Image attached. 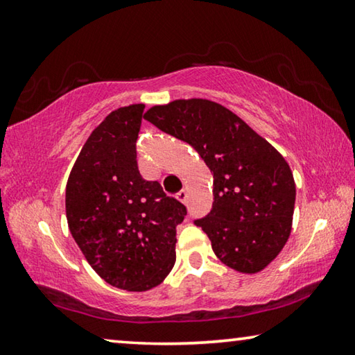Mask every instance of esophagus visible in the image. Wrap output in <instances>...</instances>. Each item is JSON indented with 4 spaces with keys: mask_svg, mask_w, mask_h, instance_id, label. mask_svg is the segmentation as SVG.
Segmentation results:
<instances>
[{
    "mask_svg": "<svg viewBox=\"0 0 355 355\" xmlns=\"http://www.w3.org/2000/svg\"><path fill=\"white\" fill-rule=\"evenodd\" d=\"M177 199L180 200V202H183V203H186V200H188V191L186 189H182L177 194Z\"/></svg>",
    "mask_w": 355,
    "mask_h": 355,
    "instance_id": "34e87169",
    "label": "esophagus"
}]
</instances>
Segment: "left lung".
<instances>
[{"instance_id":"1","label":"left lung","mask_w":355,"mask_h":355,"mask_svg":"<svg viewBox=\"0 0 355 355\" xmlns=\"http://www.w3.org/2000/svg\"><path fill=\"white\" fill-rule=\"evenodd\" d=\"M144 119L188 142L213 172V208L194 224L207 233L216 257L244 274L266 268L291 233L296 184L284 156L209 100L153 106Z\"/></svg>"}]
</instances>
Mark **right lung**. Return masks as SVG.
<instances>
[{
	"instance_id": "add662e5",
	"label": "right lung",
	"mask_w": 355,
	"mask_h": 355,
	"mask_svg": "<svg viewBox=\"0 0 355 355\" xmlns=\"http://www.w3.org/2000/svg\"><path fill=\"white\" fill-rule=\"evenodd\" d=\"M144 105L112 111L84 144L65 188L71 236L92 269L127 291L158 286L175 264L186 207L137 169Z\"/></svg>"
}]
</instances>
